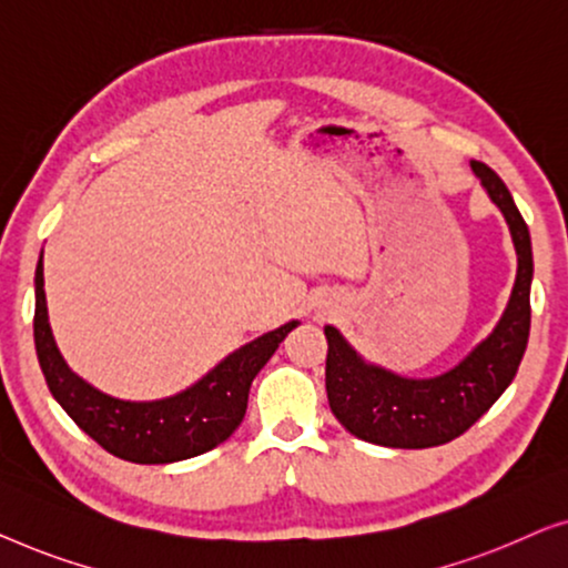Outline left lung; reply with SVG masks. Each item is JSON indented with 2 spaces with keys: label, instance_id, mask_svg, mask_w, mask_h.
Returning <instances> with one entry per match:
<instances>
[{
  "label": "left lung",
  "instance_id": "8db88e82",
  "mask_svg": "<svg viewBox=\"0 0 568 568\" xmlns=\"http://www.w3.org/2000/svg\"><path fill=\"white\" fill-rule=\"evenodd\" d=\"M470 170L509 226L517 252L513 295L489 337L433 378H409L365 361L337 326L326 324V396L332 414L365 443L412 450L450 443L491 409L520 367L530 334V231L497 172L481 162H470Z\"/></svg>",
  "mask_w": 568,
  "mask_h": 568
}]
</instances>
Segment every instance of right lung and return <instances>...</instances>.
<instances>
[{
	"mask_svg": "<svg viewBox=\"0 0 568 568\" xmlns=\"http://www.w3.org/2000/svg\"><path fill=\"white\" fill-rule=\"evenodd\" d=\"M301 322H287L223 357L201 381L156 402H125L77 375L55 347L43 291V254L36 267V353L48 388L63 412L115 458L174 463L229 440L246 414L250 386L275 349Z\"/></svg>",
	"mask_w": 568,
	"mask_h": 568,
	"instance_id": "right-lung-1",
	"label": "right lung"
}]
</instances>
